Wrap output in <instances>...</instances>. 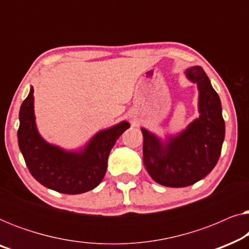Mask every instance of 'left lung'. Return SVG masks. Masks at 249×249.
Wrapping results in <instances>:
<instances>
[{
    "mask_svg": "<svg viewBox=\"0 0 249 249\" xmlns=\"http://www.w3.org/2000/svg\"><path fill=\"white\" fill-rule=\"evenodd\" d=\"M185 76L197 85L199 117L183 130L164 137L141 128L142 158L148 175L155 182L172 188L194 185L212 171L226 134L220 97L205 71L194 66L187 68Z\"/></svg>",
    "mask_w": 249,
    "mask_h": 249,
    "instance_id": "8db88e82",
    "label": "left lung"
}]
</instances>
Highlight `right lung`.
Returning <instances> with one entry per match:
<instances>
[{
    "mask_svg": "<svg viewBox=\"0 0 249 249\" xmlns=\"http://www.w3.org/2000/svg\"><path fill=\"white\" fill-rule=\"evenodd\" d=\"M19 121V148L32 176L47 188L69 195L86 193L100 185L112 147L130 127L127 121L119 122L96 132L84 147L74 151L51 144L37 129L33 87L20 107Z\"/></svg>",
    "mask_w": 249,
    "mask_h": 249,
    "instance_id": "right-lung-1",
    "label": "right lung"
}]
</instances>
